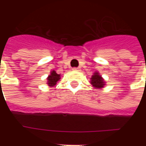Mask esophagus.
<instances>
[{
	"label": "esophagus",
	"instance_id": "obj_1",
	"mask_svg": "<svg viewBox=\"0 0 146 146\" xmlns=\"http://www.w3.org/2000/svg\"><path fill=\"white\" fill-rule=\"evenodd\" d=\"M73 70H75V71H77V70H80V67H73Z\"/></svg>",
	"mask_w": 146,
	"mask_h": 146
}]
</instances>
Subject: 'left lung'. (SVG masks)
I'll return each instance as SVG.
<instances>
[{
    "label": "left lung",
    "instance_id": "left-lung-1",
    "mask_svg": "<svg viewBox=\"0 0 146 146\" xmlns=\"http://www.w3.org/2000/svg\"><path fill=\"white\" fill-rule=\"evenodd\" d=\"M91 83L94 87L98 88V89L102 88V87H104V80H103L102 76L98 74V73H95V74L92 76Z\"/></svg>",
    "mask_w": 146,
    "mask_h": 146
}]
</instances>
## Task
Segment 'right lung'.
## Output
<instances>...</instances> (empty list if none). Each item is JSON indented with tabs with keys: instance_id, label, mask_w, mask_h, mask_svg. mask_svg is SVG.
Wrapping results in <instances>:
<instances>
[{
	"instance_id": "1",
	"label": "right lung",
	"mask_w": 146,
	"mask_h": 146,
	"mask_svg": "<svg viewBox=\"0 0 146 146\" xmlns=\"http://www.w3.org/2000/svg\"><path fill=\"white\" fill-rule=\"evenodd\" d=\"M48 84L50 86H54L58 80H60V75L57 74L55 71L53 70L51 73H50V75L48 77Z\"/></svg>"
}]
</instances>
